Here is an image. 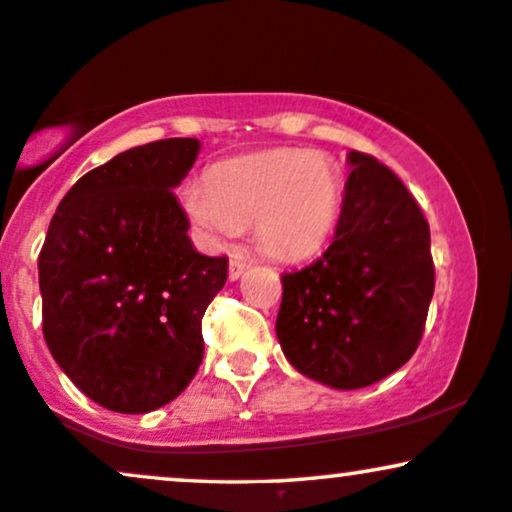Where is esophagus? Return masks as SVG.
<instances>
[{"instance_id": "esophagus-1", "label": "esophagus", "mask_w": 512, "mask_h": 512, "mask_svg": "<svg viewBox=\"0 0 512 512\" xmlns=\"http://www.w3.org/2000/svg\"><path fill=\"white\" fill-rule=\"evenodd\" d=\"M245 269H248V264H245V260L240 255H236L231 260V264H228V279L231 281H238L240 276L245 274Z\"/></svg>"}]
</instances>
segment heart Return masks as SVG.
Masks as SVG:
<instances>
[{
    "instance_id": "heart-1",
    "label": "heart",
    "mask_w": 512,
    "mask_h": 512,
    "mask_svg": "<svg viewBox=\"0 0 512 512\" xmlns=\"http://www.w3.org/2000/svg\"><path fill=\"white\" fill-rule=\"evenodd\" d=\"M344 178L317 151L272 149L216 163L207 182L182 187L180 204L197 238L221 248L252 221L255 238L279 260L315 255L337 226Z\"/></svg>"
}]
</instances>
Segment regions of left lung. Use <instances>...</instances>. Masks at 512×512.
<instances>
[{
	"mask_svg": "<svg viewBox=\"0 0 512 512\" xmlns=\"http://www.w3.org/2000/svg\"><path fill=\"white\" fill-rule=\"evenodd\" d=\"M351 175L330 248L281 274L276 337L298 373L334 390L387 378L414 356L436 286L431 231L383 163L346 154Z\"/></svg>",
	"mask_w": 512,
	"mask_h": 512,
	"instance_id": "left-lung-1",
	"label": "left lung"
}]
</instances>
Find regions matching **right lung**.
Listing matches in <instances>:
<instances>
[{
    "instance_id": "right-lung-1",
    "label": "right lung",
    "mask_w": 512,
    "mask_h": 512,
    "mask_svg": "<svg viewBox=\"0 0 512 512\" xmlns=\"http://www.w3.org/2000/svg\"><path fill=\"white\" fill-rule=\"evenodd\" d=\"M199 149V139H161L93 168L64 195L40 250L50 354L110 411L173 402L202 363V317L228 260L195 250L173 195Z\"/></svg>"
}]
</instances>
